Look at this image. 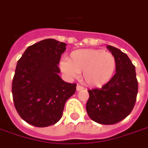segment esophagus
Segmentation results:
<instances>
[{
  "instance_id": "34e87169",
  "label": "esophagus",
  "mask_w": 148,
  "mask_h": 148,
  "mask_svg": "<svg viewBox=\"0 0 148 148\" xmlns=\"http://www.w3.org/2000/svg\"><path fill=\"white\" fill-rule=\"evenodd\" d=\"M83 88H84V87H82V86H80L79 84H77V86H76V90H77V91H79V90H81Z\"/></svg>"
}]
</instances>
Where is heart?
<instances>
[{
  "label": "heart",
  "instance_id": "obj_1",
  "mask_svg": "<svg viewBox=\"0 0 148 148\" xmlns=\"http://www.w3.org/2000/svg\"><path fill=\"white\" fill-rule=\"evenodd\" d=\"M60 68L69 78H75L83 72V79L87 84L102 87L113 77L117 60L113 53L102 49H78L71 53L69 60H62Z\"/></svg>",
  "mask_w": 148,
  "mask_h": 148
}]
</instances>
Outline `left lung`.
Returning a JSON list of instances; mask_svg holds the SVG:
<instances>
[{"label": "left lung", "instance_id": "obj_1", "mask_svg": "<svg viewBox=\"0 0 148 148\" xmlns=\"http://www.w3.org/2000/svg\"><path fill=\"white\" fill-rule=\"evenodd\" d=\"M107 48L117 60L116 73L101 88L88 90L86 109L91 120L102 125H114L133 110L138 92L136 68L126 53L112 46Z\"/></svg>", "mask_w": 148, "mask_h": 148}]
</instances>
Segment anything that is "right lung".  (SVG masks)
Listing matches in <instances>:
<instances>
[{
	"mask_svg": "<svg viewBox=\"0 0 148 148\" xmlns=\"http://www.w3.org/2000/svg\"><path fill=\"white\" fill-rule=\"evenodd\" d=\"M66 44L53 38L28 46L17 62L12 92L15 108L26 122L47 127L59 121L76 84L63 81L58 73Z\"/></svg>",
	"mask_w": 148,
	"mask_h": 148,
	"instance_id": "add662e5",
	"label": "right lung"
}]
</instances>
